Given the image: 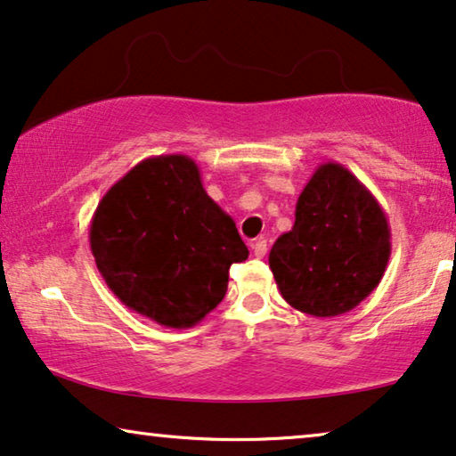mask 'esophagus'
I'll use <instances>...</instances> for the list:
<instances>
[{"label":"esophagus","instance_id":"1","mask_svg":"<svg viewBox=\"0 0 456 456\" xmlns=\"http://www.w3.org/2000/svg\"><path fill=\"white\" fill-rule=\"evenodd\" d=\"M252 248H254L256 258H265V256H266V240H258Z\"/></svg>","mask_w":456,"mask_h":456}]
</instances>
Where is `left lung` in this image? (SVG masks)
I'll return each instance as SVG.
<instances>
[{"instance_id":"8db88e82","label":"left lung","mask_w":456,"mask_h":456,"mask_svg":"<svg viewBox=\"0 0 456 456\" xmlns=\"http://www.w3.org/2000/svg\"><path fill=\"white\" fill-rule=\"evenodd\" d=\"M390 258L387 213L347 167L314 171L295 204V223L274 241L268 265L295 310L332 318L376 289Z\"/></svg>"}]
</instances>
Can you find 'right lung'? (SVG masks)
Returning <instances> with one entry per match:
<instances>
[{
    "instance_id": "right-lung-1",
    "label": "right lung",
    "mask_w": 456,
    "mask_h": 456,
    "mask_svg": "<svg viewBox=\"0 0 456 456\" xmlns=\"http://www.w3.org/2000/svg\"><path fill=\"white\" fill-rule=\"evenodd\" d=\"M91 249L121 304L167 329H191L221 304L229 268L248 258L235 221L185 155L132 167L94 210Z\"/></svg>"
}]
</instances>
